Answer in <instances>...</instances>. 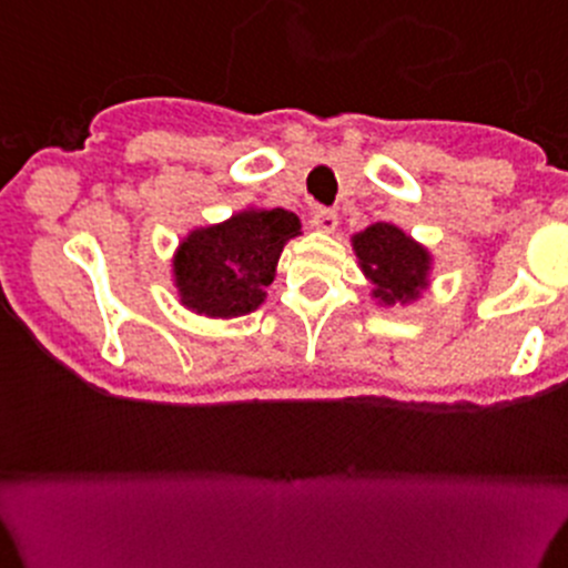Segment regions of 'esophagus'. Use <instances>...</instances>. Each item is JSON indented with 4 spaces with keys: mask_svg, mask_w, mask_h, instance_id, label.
<instances>
[{
    "mask_svg": "<svg viewBox=\"0 0 568 568\" xmlns=\"http://www.w3.org/2000/svg\"><path fill=\"white\" fill-rule=\"evenodd\" d=\"M311 225L322 233H333L337 227V214L333 209H316V212L311 214Z\"/></svg>",
    "mask_w": 568,
    "mask_h": 568,
    "instance_id": "obj_1",
    "label": "esophagus"
}]
</instances>
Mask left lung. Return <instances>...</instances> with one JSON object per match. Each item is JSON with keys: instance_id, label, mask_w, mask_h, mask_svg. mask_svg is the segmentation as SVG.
Segmentation results:
<instances>
[{"instance_id": "1", "label": "left lung", "mask_w": 568, "mask_h": 568, "mask_svg": "<svg viewBox=\"0 0 568 568\" xmlns=\"http://www.w3.org/2000/svg\"><path fill=\"white\" fill-rule=\"evenodd\" d=\"M354 250L378 301L392 305L416 301L422 295L429 273V254L399 227L375 222L365 233L354 235Z\"/></svg>"}]
</instances>
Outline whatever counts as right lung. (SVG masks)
<instances>
[{
	"instance_id": "1",
	"label": "right lung",
	"mask_w": 568,
	"mask_h": 568,
	"mask_svg": "<svg viewBox=\"0 0 568 568\" xmlns=\"http://www.w3.org/2000/svg\"><path fill=\"white\" fill-rule=\"evenodd\" d=\"M301 220L284 209L241 212L187 235L174 260L182 303L206 316H241L257 308L276 263Z\"/></svg>"
}]
</instances>
